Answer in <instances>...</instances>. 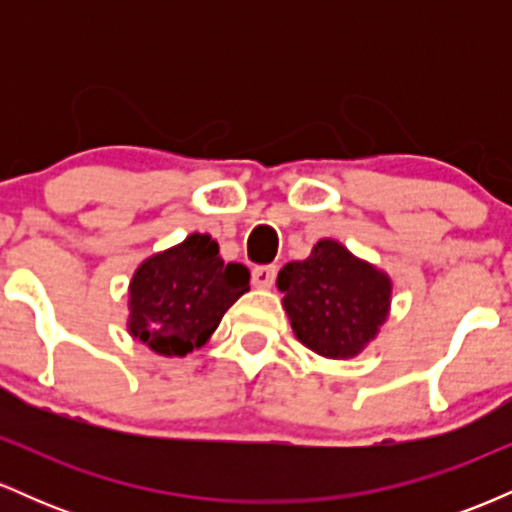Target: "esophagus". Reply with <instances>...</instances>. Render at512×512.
I'll return each instance as SVG.
<instances>
[{"label": "esophagus", "instance_id": "34e87169", "mask_svg": "<svg viewBox=\"0 0 512 512\" xmlns=\"http://www.w3.org/2000/svg\"><path fill=\"white\" fill-rule=\"evenodd\" d=\"M274 279H276L274 264H262V267L252 269V284H255L257 289H272Z\"/></svg>", "mask_w": 512, "mask_h": 512}]
</instances>
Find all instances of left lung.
Instances as JSON below:
<instances>
[{"label": "left lung", "instance_id": "8db88e82", "mask_svg": "<svg viewBox=\"0 0 512 512\" xmlns=\"http://www.w3.org/2000/svg\"><path fill=\"white\" fill-rule=\"evenodd\" d=\"M276 289L298 342L334 361L361 354L390 317V274L332 238L317 240L305 260L284 264Z\"/></svg>", "mask_w": 512, "mask_h": 512}]
</instances>
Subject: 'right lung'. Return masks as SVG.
Listing matches in <instances>:
<instances>
[{"label":"right lung","mask_w":512,"mask_h":512,"mask_svg":"<svg viewBox=\"0 0 512 512\" xmlns=\"http://www.w3.org/2000/svg\"><path fill=\"white\" fill-rule=\"evenodd\" d=\"M245 291H250L248 267L223 262L209 233H192L134 269L127 332L158 356H187L209 342Z\"/></svg>","instance_id":"right-lung-1"}]
</instances>
